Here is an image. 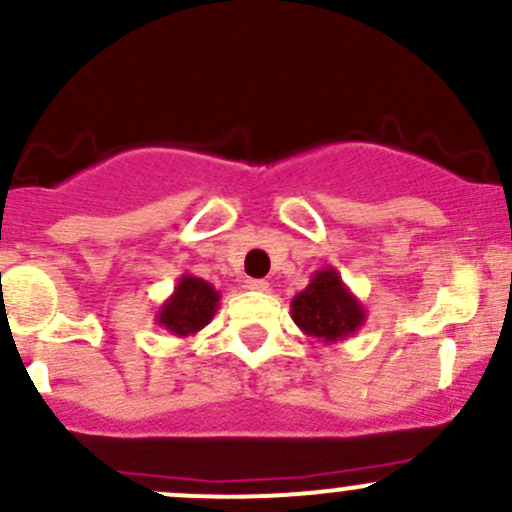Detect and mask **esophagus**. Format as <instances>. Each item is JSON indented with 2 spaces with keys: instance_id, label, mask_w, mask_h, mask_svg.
Listing matches in <instances>:
<instances>
[{
  "instance_id": "34e87169",
  "label": "esophagus",
  "mask_w": 512,
  "mask_h": 512,
  "mask_svg": "<svg viewBox=\"0 0 512 512\" xmlns=\"http://www.w3.org/2000/svg\"><path fill=\"white\" fill-rule=\"evenodd\" d=\"M247 289H252V292H267L270 289V282L267 280H247Z\"/></svg>"
}]
</instances>
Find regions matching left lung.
<instances>
[{
    "label": "left lung",
    "mask_w": 512,
    "mask_h": 512,
    "mask_svg": "<svg viewBox=\"0 0 512 512\" xmlns=\"http://www.w3.org/2000/svg\"><path fill=\"white\" fill-rule=\"evenodd\" d=\"M292 319L307 337L337 344L359 332L366 322V309L342 282L334 267L317 270L309 285L292 299Z\"/></svg>",
    "instance_id": "1"
}]
</instances>
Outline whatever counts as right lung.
Listing matches in <instances>:
<instances>
[{
    "label": "right lung",
    "instance_id": "obj_1",
    "mask_svg": "<svg viewBox=\"0 0 512 512\" xmlns=\"http://www.w3.org/2000/svg\"><path fill=\"white\" fill-rule=\"evenodd\" d=\"M220 304V292L203 277L180 275L173 294L160 304L156 322L175 337H193L203 327H208Z\"/></svg>",
    "mask_w": 512,
    "mask_h": 512
}]
</instances>
